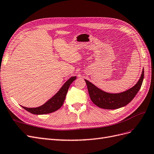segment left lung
I'll use <instances>...</instances> for the list:
<instances>
[{
  "label": "left lung",
  "instance_id": "obj_1",
  "mask_svg": "<svg viewBox=\"0 0 154 154\" xmlns=\"http://www.w3.org/2000/svg\"><path fill=\"white\" fill-rule=\"evenodd\" d=\"M144 78V70L138 82L133 87L118 94H110L101 91L85 80L91 100L96 106L105 109H117L128 104L140 89Z\"/></svg>",
  "mask_w": 154,
  "mask_h": 154
}]
</instances>
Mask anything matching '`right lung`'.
Instances as JSON below:
<instances>
[{
	"label": "right lung",
	"mask_w": 154,
	"mask_h": 154,
	"mask_svg": "<svg viewBox=\"0 0 154 154\" xmlns=\"http://www.w3.org/2000/svg\"><path fill=\"white\" fill-rule=\"evenodd\" d=\"M76 76H73L70 78L57 94L43 105L36 107V108H27V107L22 106V107L27 111L29 112L30 113L37 115L49 114L58 110L63 104L70 85L71 84L73 81L76 80Z\"/></svg>",
	"instance_id": "right-lung-1"
}]
</instances>
